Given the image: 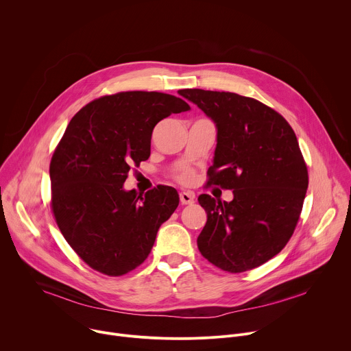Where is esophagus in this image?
Masks as SVG:
<instances>
[{"label":"esophagus","instance_id":"obj_1","mask_svg":"<svg viewBox=\"0 0 351 351\" xmlns=\"http://www.w3.org/2000/svg\"><path fill=\"white\" fill-rule=\"evenodd\" d=\"M180 197V203L183 206H187V204H193L194 203V194L191 191H182L179 194Z\"/></svg>","mask_w":351,"mask_h":351}]
</instances>
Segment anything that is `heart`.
<instances>
[{
    "label": "heart",
    "instance_id": "1",
    "mask_svg": "<svg viewBox=\"0 0 351 351\" xmlns=\"http://www.w3.org/2000/svg\"><path fill=\"white\" fill-rule=\"evenodd\" d=\"M179 179H180V180H183V182H189V180L191 179V172L184 171L183 173H180V175H179Z\"/></svg>",
    "mask_w": 351,
    "mask_h": 351
}]
</instances>
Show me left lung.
<instances>
[{
	"mask_svg": "<svg viewBox=\"0 0 351 351\" xmlns=\"http://www.w3.org/2000/svg\"><path fill=\"white\" fill-rule=\"evenodd\" d=\"M217 128L210 184L233 190L232 202L198 197L207 223L197 245L215 267L237 274L257 268L286 245L308 187V172L287 121L254 98L184 88Z\"/></svg>",
	"mask_w": 351,
	"mask_h": 351,
	"instance_id": "left-lung-1",
	"label": "left lung"
}]
</instances>
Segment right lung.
<instances>
[{
    "mask_svg": "<svg viewBox=\"0 0 351 351\" xmlns=\"http://www.w3.org/2000/svg\"><path fill=\"white\" fill-rule=\"evenodd\" d=\"M189 110L171 94L123 91L71 119L49 164L51 207L65 240L93 269L121 276L152 252L179 194L171 186L138 194L123 183L133 164L148 160L154 126Z\"/></svg>",
    "mask_w": 351,
    "mask_h": 351,
    "instance_id": "obj_1",
    "label": "right lung"
}]
</instances>
